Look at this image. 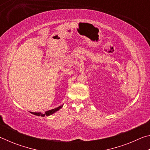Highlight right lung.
<instances>
[{
  "mask_svg": "<svg viewBox=\"0 0 150 150\" xmlns=\"http://www.w3.org/2000/svg\"><path fill=\"white\" fill-rule=\"evenodd\" d=\"M63 105H61L59 106H58V107L55 108L54 109H52V110H47L46 112H45V113H42V112H30L32 114L34 115H36V116H50V115H52L53 114H54L55 112H56L57 111H58L61 108H62Z\"/></svg>",
  "mask_w": 150,
  "mask_h": 150,
  "instance_id": "1",
  "label": "right lung"
}]
</instances>
